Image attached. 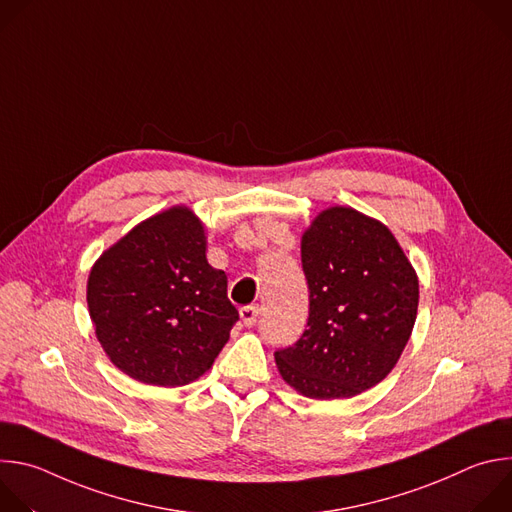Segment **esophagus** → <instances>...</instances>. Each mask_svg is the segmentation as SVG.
Masks as SVG:
<instances>
[{
	"label": "esophagus",
	"instance_id": "1",
	"mask_svg": "<svg viewBox=\"0 0 512 512\" xmlns=\"http://www.w3.org/2000/svg\"><path fill=\"white\" fill-rule=\"evenodd\" d=\"M259 318V306H245L241 308V320L245 326H255Z\"/></svg>",
	"mask_w": 512,
	"mask_h": 512
}]
</instances>
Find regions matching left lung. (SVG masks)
I'll return each instance as SVG.
<instances>
[{"label":"left lung","mask_w":512,"mask_h":512,"mask_svg":"<svg viewBox=\"0 0 512 512\" xmlns=\"http://www.w3.org/2000/svg\"><path fill=\"white\" fill-rule=\"evenodd\" d=\"M308 328L275 350L279 375L312 399L379 385L415 324L419 283L391 231L352 208L324 210L302 237Z\"/></svg>","instance_id":"1"}]
</instances>
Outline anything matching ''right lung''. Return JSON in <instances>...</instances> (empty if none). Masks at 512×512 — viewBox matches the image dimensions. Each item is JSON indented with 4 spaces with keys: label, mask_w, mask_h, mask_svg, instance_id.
Masks as SVG:
<instances>
[{
    "label": "right lung",
    "mask_w": 512,
    "mask_h": 512,
    "mask_svg": "<svg viewBox=\"0 0 512 512\" xmlns=\"http://www.w3.org/2000/svg\"><path fill=\"white\" fill-rule=\"evenodd\" d=\"M87 302L115 367L160 387L204 375L239 322L227 275L208 265L204 229L182 206L143 221L101 255Z\"/></svg>",
    "instance_id": "right-lung-1"
}]
</instances>
